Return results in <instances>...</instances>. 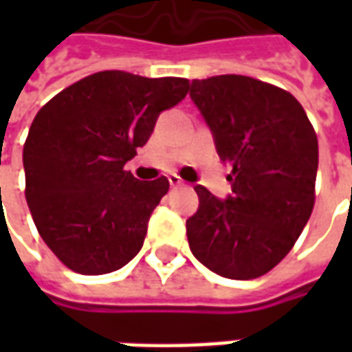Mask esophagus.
<instances>
[{
    "instance_id": "1",
    "label": "esophagus",
    "mask_w": 352,
    "mask_h": 352,
    "mask_svg": "<svg viewBox=\"0 0 352 352\" xmlns=\"http://www.w3.org/2000/svg\"><path fill=\"white\" fill-rule=\"evenodd\" d=\"M168 179H169V184H171V186H181V184H183V179H181L179 175H169Z\"/></svg>"
}]
</instances>
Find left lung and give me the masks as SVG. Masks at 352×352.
<instances>
[{
	"mask_svg": "<svg viewBox=\"0 0 352 352\" xmlns=\"http://www.w3.org/2000/svg\"><path fill=\"white\" fill-rule=\"evenodd\" d=\"M190 98L232 166V196L194 186L199 207L186 221L192 254L228 279H256L294 247L315 206L318 141L287 90L243 75L194 79Z\"/></svg>",
	"mask_w": 352,
	"mask_h": 352,
	"instance_id": "left-lung-1",
	"label": "left lung"
}]
</instances>
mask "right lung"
Instances as JSON below:
<instances>
[{"label": "right lung", "instance_id": "1", "mask_svg": "<svg viewBox=\"0 0 352 352\" xmlns=\"http://www.w3.org/2000/svg\"><path fill=\"white\" fill-rule=\"evenodd\" d=\"M188 79L100 72L73 82L35 115L24 143L26 201L56 258L82 275L120 270L143 247L166 177L124 169L162 111L184 100Z\"/></svg>", "mask_w": 352, "mask_h": 352}]
</instances>
